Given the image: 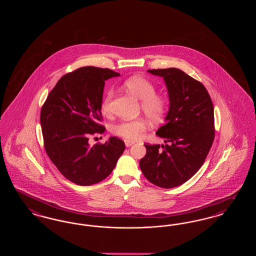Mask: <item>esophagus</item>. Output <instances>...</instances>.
Here are the masks:
<instances>
[{
	"mask_svg": "<svg viewBox=\"0 0 256 256\" xmlns=\"http://www.w3.org/2000/svg\"><path fill=\"white\" fill-rule=\"evenodd\" d=\"M124 144H126V148H128V146H132L134 144V141H130V140H126V141H124Z\"/></svg>",
	"mask_w": 256,
	"mask_h": 256,
	"instance_id": "esophagus-1",
	"label": "esophagus"
}]
</instances>
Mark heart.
Masks as SVG:
<instances>
[{"label": "heart", "mask_w": 256, "mask_h": 256, "mask_svg": "<svg viewBox=\"0 0 256 256\" xmlns=\"http://www.w3.org/2000/svg\"><path fill=\"white\" fill-rule=\"evenodd\" d=\"M132 95L141 100V108L146 117L152 122H159L163 119L168 108L166 98L156 94V89L152 82L142 76H132L124 82ZM114 95L113 90H110L102 102V110L104 113H110L111 100ZM148 124L144 118H136L134 120H124L112 126V132L126 140H138L146 132Z\"/></svg>", "instance_id": "heart-1"}]
</instances>
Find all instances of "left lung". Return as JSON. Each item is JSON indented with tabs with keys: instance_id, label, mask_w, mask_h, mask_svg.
Here are the masks:
<instances>
[{
	"instance_id": "1",
	"label": "left lung",
	"mask_w": 256,
	"mask_h": 256,
	"mask_svg": "<svg viewBox=\"0 0 256 256\" xmlns=\"http://www.w3.org/2000/svg\"><path fill=\"white\" fill-rule=\"evenodd\" d=\"M163 78L170 106L156 134L165 145H145L140 168L150 182L174 188L189 180L204 164L214 141V108L206 88L176 68L148 70Z\"/></svg>"
}]
</instances>
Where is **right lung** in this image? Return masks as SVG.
Here are the masks:
<instances>
[{
  "label": "right lung",
  "instance_id": "add662e5",
  "mask_svg": "<svg viewBox=\"0 0 256 256\" xmlns=\"http://www.w3.org/2000/svg\"><path fill=\"white\" fill-rule=\"evenodd\" d=\"M119 76L92 66L76 69L61 78L42 106L40 122L46 152L61 174L78 185L104 180L124 150V141L117 137L89 145L91 135L106 130L98 124L106 80Z\"/></svg>",
  "mask_w": 256,
  "mask_h": 256
}]
</instances>
